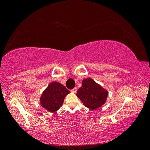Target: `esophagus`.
Returning <instances> with one entry per match:
<instances>
[{
    "label": "esophagus",
    "instance_id": "34e87169",
    "mask_svg": "<svg viewBox=\"0 0 150 150\" xmlns=\"http://www.w3.org/2000/svg\"><path fill=\"white\" fill-rule=\"evenodd\" d=\"M71 91L72 93H76V92H77V88H76V87L74 88L73 89H71Z\"/></svg>",
    "mask_w": 150,
    "mask_h": 150
}]
</instances>
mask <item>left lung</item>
Wrapping results in <instances>:
<instances>
[{
	"label": "left lung",
	"instance_id": "obj_1",
	"mask_svg": "<svg viewBox=\"0 0 150 150\" xmlns=\"http://www.w3.org/2000/svg\"><path fill=\"white\" fill-rule=\"evenodd\" d=\"M108 92L93 79L83 80V85L78 91L77 96L84 105L91 110H96L106 102Z\"/></svg>",
	"mask_w": 150,
	"mask_h": 150
}]
</instances>
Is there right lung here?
Returning <instances> with one entry per match:
<instances>
[{
    "mask_svg": "<svg viewBox=\"0 0 150 150\" xmlns=\"http://www.w3.org/2000/svg\"><path fill=\"white\" fill-rule=\"evenodd\" d=\"M69 93L62 84L52 82L44 91L40 97V104L48 111L55 112L62 106L65 96Z\"/></svg>",
    "mask_w": 150,
    "mask_h": 150,
    "instance_id": "add662e5",
    "label": "right lung"
}]
</instances>
